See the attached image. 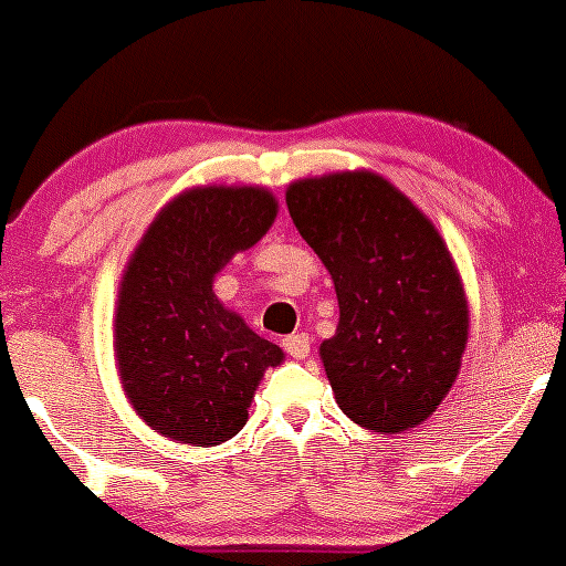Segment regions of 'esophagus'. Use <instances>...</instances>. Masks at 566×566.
I'll use <instances>...</instances> for the list:
<instances>
[{"mask_svg":"<svg viewBox=\"0 0 566 566\" xmlns=\"http://www.w3.org/2000/svg\"><path fill=\"white\" fill-rule=\"evenodd\" d=\"M285 354H291L294 359H304L310 354V336L304 333H291V336L283 338Z\"/></svg>","mask_w":566,"mask_h":566,"instance_id":"obj_1","label":"esophagus"}]
</instances>
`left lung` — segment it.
<instances>
[{
    "mask_svg": "<svg viewBox=\"0 0 566 566\" xmlns=\"http://www.w3.org/2000/svg\"><path fill=\"white\" fill-rule=\"evenodd\" d=\"M285 205L336 285L338 327L319 359L340 411L380 436L417 428L457 380L470 331L441 233L369 170L296 180Z\"/></svg>",
    "mask_w": 566,
    "mask_h": 566,
    "instance_id": "1",
    "label": "left lung"
}]
</instances>
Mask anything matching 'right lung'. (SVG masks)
Listing matches in <instances>:
<instances>
[{
    "label": "right lung",
    "mask_w": 566,
    "mask_h": 566,
    "mask_svg": "<svg viewBox=\"0 0 566 566\" xmlns=\"http://www.w3.org/2000/svg\"><path fill=\"white\" fill-rule=\"evenodd\" d=\"M277 214L260 186H197L146 228L123 272L115 357L123 390L151 430L191 446L226 443L249 420L281 346L256 336L214 296L233 254L254 247Z\"/></svg>",
    "instance_id": "add662e5"
}]
</instances>
